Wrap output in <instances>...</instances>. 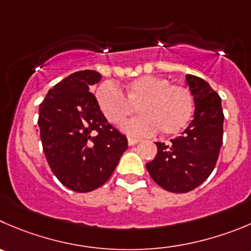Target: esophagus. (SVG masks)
Masks as SVG:
<instances>
[{"instance_id":"34e87169","label":"esophagus","mask_w":251,"mask_h":251,"mask_svg":"<svg viewBox=\"0 0 251 251\" xmlns=\"http://www.w3.org/2000/svg\"><path fill=\"white\" fill-rule=\"evenodd\" d=\"M140 140L137 139V138H128V145H130V147H132V145L138 144Z\"/></svg>"}]
</instances>
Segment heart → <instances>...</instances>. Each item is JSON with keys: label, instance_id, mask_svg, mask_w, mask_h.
<instances>
[{"label": "heart", "instance_id": "obj_1", "mask_svg": "<svg viewBox=\"0 0 251 251\" xmlns=\"http://www.w3.org/2000/svg\"><path fill=\"white\" fill-rule=\"evenodd\" d=\"M96 102L109 123L121 126L138 106L139 116L123 128L128 134L140 137L156 132L176 134L190 123L195 102L188 88L171 85L160 76L147 75L126 86V96L112 82H103L96 90Z\"/></svg>", "mask_w": 251, "mask_h": 251}]
</instances>
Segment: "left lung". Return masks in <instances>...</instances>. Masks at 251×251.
<instances>
[{"label":"left lung","instance_id":"obj_1","mask_svg":"<svg viewBox=\"0 0 251 251\" xmlns=\"http://www.w3.org/2000/svg\"><path fill=\"white\" fill-rule=\"evenodd\" d=\"M195 102L193 119L170 144L156 143L157 154L147 164L152 180L174 193L192 191L207 180L216 166L223 142L222 101L207 81L186 75Z\"/></svg>","mask_w":251,"mask_h":251}]
</instances>
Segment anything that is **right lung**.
Here are the masks:
<instances>
[{
    "label": "right lung",
    "instance_id": "1",
    "mask_svg": "<svg viewBox=\"0 0 251 251\" xmlns=\"http://www.w3.org/2000/svg\"><path fill=\"white\" fill-rule=\"evenodd\" d=\"M102 75L74 73L52 86L39 106L40 139L59 181L76 192L103 185L128 148L126 135L108 123L90 87Z\"/></svg>",
    "mask_w": 251,
    "mask_h": 251
}]
</instances>
